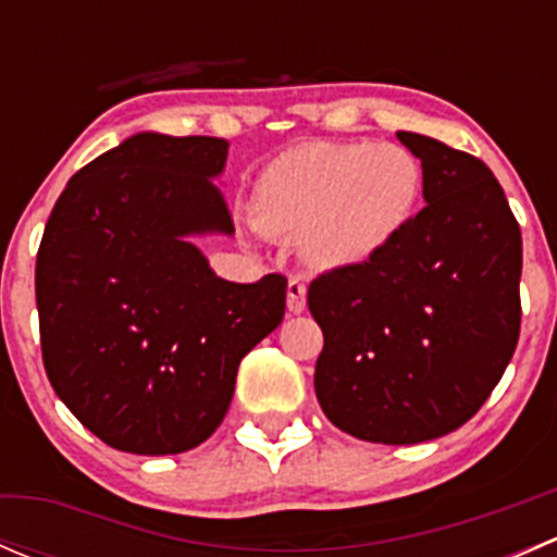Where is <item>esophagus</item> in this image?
I'll return each instance as SVG.
<instances>
[{
  "label": "esophagus",
  "instance_id": "obj_1",
  "mask_svg": "<svg viewBox=\"0 0 557 557\" xmlns=\"http://www.w3.org/2000/svg\"><path fill=\"white\" fill-rule=\"evenodd\" d=\"M307 307V285L299 277L288 280V310L294 314L305 312Z\"/></svg>",
  "mask_w": 557,
  "mask_h": 557
}]
</instances>
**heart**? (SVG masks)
<instances>
[{
	"label": "heart",
	"instance_id": "obj_1",
	"mask_svg": "<svg viewBox=\"0 0 557 557\" xmlns=\"http://www.w3.org/2000/svg\"><path fill=\"white\" fill-rule=\"evenodd\" d=\"M425 172L396 143L314 139L269 161L252 185V218L269 237L299 239L320 272L374 261L420 210Z\"/></svg>",
	"mask_w": 557,
	"mask_h": 557
}]
</instances>
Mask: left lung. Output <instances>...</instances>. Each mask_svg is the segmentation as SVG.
I'll return each mask as SVG.
<instances>
[{"label": "left lung", "instance_id": "8db88e82", "mask_svg": "<svg viewBox=\"0 0 557 557\" xmlns=\"http://www.w3.org/2000/svg\"><path fill=\"white\" fill-rule=\"evenodd\" d=\"M425 172V207L383 256L312 280L323 329L314 393L345 434L418 445L487 401L520 336L522 239L493 172L398 132Z\"/></svg>", "mask_w": 557, "mask_h": 557}]
</instances>
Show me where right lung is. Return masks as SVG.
<instances>
[{"instance_id":"add662e5","label":"right lung","mask_w":557,"mask_h":557,"mask_svg":"<svg viewBox=\"0 0 557 557\" xmlns=\"http://www.w3.org/2000/svg\"><path fill=\"white\" fill-rule=\"evenodd\" d=\"M228 143L139 132L66 183L37 252L42 363L104 445L174 455L215 434L239 361L285 314L283 274L228 283L194 237L234 234Z\"/></svg>"}]
</instances>
